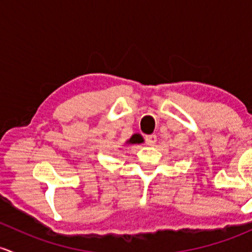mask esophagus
I'll list each match as a JSON object with an SVG mask.
<instances>
[{"mask_svg": "<svg viewBox=\"0 0 252 252\" xmlns=\"http://www.w3.org/2000/svg\"><path fill=\"white\" fill-rule=\"evenodd\" d=\"M156 141H157V137L155 134L146 135V143H148V145L154 146L155 144H156Z\"/></svg>", "mask_w": 252, "mask_h": 252, "instance_id": "1", "label": "esophagus"}]
</instances>
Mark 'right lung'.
Masks as SVG:
<instances>
[{"mask_svg":"<svg viewBox=\"0 0 252 252\" xmlns=\"http://www.w3.org/2000/svg\"><path fill=\"white\" fill-rule=\"evenodd\" d=\"M144 141V139H143V137H141L140 134H138V133H135V134H133L132 135L131 138H129L128 140H126V143L125 144H141Z\"/></svg>","mask_w":252,"mask_h":252,"instance_id":"right-lung-1","label":"right lung"}]
</instances>
